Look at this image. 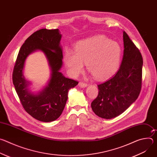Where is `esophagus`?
Instances as JSON below:
<instances>
[{
    "mask_svg": "<svg viewBox=\"0 0 157 157\" xmlns=\"http://www.w3.org/2000/svg\"><path fill=\"white\" fill-rule=\"evenodd\" d=\"M78 85H79V86H80L81 87H86L87 86V84L86 83V82H79V84H78Z\"/></svg>",
    "mask_w": 157,
    "mask_h": 157,
    "instance_id": "1",
    "label": "esophagus"
}]
</instances>
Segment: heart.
I'll use <instances>...</instances> for the list:
<instances>
[{
    "label": "heart",
    "mask_w": 157,
    "mask_h": 157,
    "mask_svg": "<svg viewBox=\"0 0 157 157\" xmlns=\"http://www.w3.org/2000/svg\"><path fill=\"white\" fill-rule=\"evenodd\" d=\"M121 57V48L116 41L104 36H95L77 42L74 52L67 50L64 61L70 72L78 76L86 63L87 70L96 79H104L118 69Z\"/></svg>",
    "instance_id": "b5f03b06"
}]
</instances>
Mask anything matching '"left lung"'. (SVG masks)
Segmentation results:
<instances>
[{"label": "left lung", "mask_w": 157, "mask_h": 157, "mask_svg": "<svg viewBox=\"0 0 157 157\" xmlns=\"http://www.w3.org/2000/svg\"><path fill=\"white\" fill-rule=\"evenodd\" d=\"M123 40L124 56L119 71L109 79L98 85V95L91 102L96 115L105 119L123 113L137 99L142 88V55L124 31Z\"/></svg>", "instance_id": "1"}]
</instances>
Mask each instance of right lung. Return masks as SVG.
Segmentation results:
<instances>
[{
    "instance_id": "add662e5",
    "label": "right lung",
    "mask_w": 157,
    "mask_h": 157,
    "mask_svg": "<svg viewBox=\"0 0 157 157\" xmlns=\"http://www.w3.org/2000/svg\"><path fill=\"white\" fill-rule=\"evenodd\" d=\"M61 38L58 29H42L34 32L21 47L13 71V84L22 106L32 117L41 122H52L61 116L68 99L69 89L78 84L59 72L63 64ZM36 49L46 55L52 76L48 86L38 95H34L27 89L28 82L23 76V69L27 56Z\"/></svg>"
}]
</instances>
